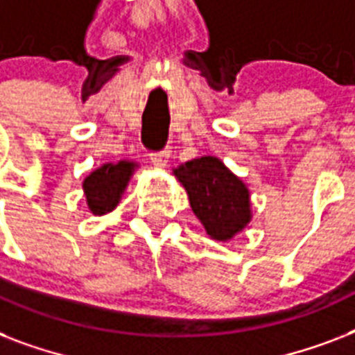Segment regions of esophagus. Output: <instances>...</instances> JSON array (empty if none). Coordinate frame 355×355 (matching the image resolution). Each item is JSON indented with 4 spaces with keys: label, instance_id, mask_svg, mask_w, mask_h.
I'll return each instance as SVG.
<instances>
[{
    "label": "esophagus",
    "instance_id": "34e87169",
    "mask_svg": "<svg viewBox=\"0 0 355 355\" xmlns=\"http://www.w3.org/2000/svg\"><path fill=\"white\" fill-rule=\"evenodd\" d=\"M167 158H169V150H156V153H150V162L155 164L156 167H164L167 164Z\"/></svg>",
    "mask_w": 355,
    "mask_h": 355
}]
</instances>
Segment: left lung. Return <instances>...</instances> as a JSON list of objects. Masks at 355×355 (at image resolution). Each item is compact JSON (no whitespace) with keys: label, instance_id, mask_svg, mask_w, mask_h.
Returning <instances> with one entry per match:
<instances>
[{"label":"left lung","instance_id":"1","mask_svg":"<svg viewBox=\"0 0 355 355\" xmlns=\"http://www.w3.org/2000/svg\"><path fill=\"white\" fill-rule=\"evenodd\" d=\"M189 205L208 236L227 241L250 221L247 186L216 156H200L175 169Z\"/></svg>","mask_w":355,"mask_h":355}]
</instances>
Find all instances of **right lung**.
I'll return each mask as SVG.
<instances>
[{
	"label": "right lung",
	"instance_id": "add662e5",
	"mask_svg": "<svg viewBox=\"0 0 355 355\" xmlns=\"http://www.w3.org/2000/svg\"><path fill=\"white\" fill-rule=\"evenodd\" d=\"M134 167L136 164L125 160L118 164H105L92 173L90 177L85 178L83 188H85L86 202L92 214L103 216L118 206Z\"/></svg>",
	"mask_w": 355,
	"mask_h": 355
}]
</instances>
